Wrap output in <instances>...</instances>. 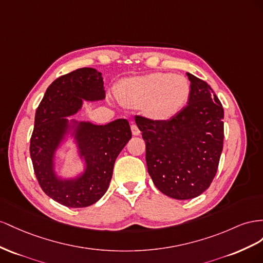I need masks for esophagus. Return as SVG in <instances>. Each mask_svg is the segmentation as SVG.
<instances>
[{
  "mask_svg": "<svg viewBox=\"0 0 263 263\" xmlns=\"http://www.w3.org/2000/svg\"><path fill=\"white\" fill-rule=\"evenodd\" d=\"M131 131H132L133 136H139V134L141 133V131H140V129L138 127V125L134 124V123L131 125Z\"/></svg>",
  "mask_w": 263,
  "mask_h": 263,
  "instance_id": "esophagus-1",
  "label": "esophagus"
}]
</instances>
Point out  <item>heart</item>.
I'll use <instances>...</instances> for the list:
<instances>
[{
	"mask_svg": "<svg viewBox=\"0 0 263 263\" xmlns=\"http://www.w3.org/2000/svg\"><path fill=\"white\" fill-rule=\"evenodd\" d=\"M191 88L185 77L155 72L126 80L123 98L132 106H145L146 114L156 120L176 116L189 100Z\"/></svg>",
	"mask_w": 263,
	"mask_h": 263,
	"instance_id": "obj_1",
	"label": "heart"
}]
</instances>
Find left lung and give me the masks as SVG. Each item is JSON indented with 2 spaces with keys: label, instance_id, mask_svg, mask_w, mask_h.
Listing matches in <instances>:
<instances>
[{
  "label": "left lung",
  "instance_id": "8db88e82",
  "mask_svg": "<svg viewBox=\"0 0 263 263\" xmlns=\"http://www.w3.org/2000/svg\"><path fill=\"white\" fill-rule=\"evenodd\" d=\"M189 104L168 120L136 117L145 141L147 172L156 189L175 199L211 186L223 145V108L206 81L187 72Z\"/></svg>",
  "mask_w": 263,
  "mask_h": 263
}]
</instances>
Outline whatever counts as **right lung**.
<instances>
[{
  "label": "right lung",
  "instance_id": "1",
  "mask_svg": "<svg viewBox=\"0 0 263 263\" xmlns=\"http://www.w3.org/2000/svg\"><path fill=\"white\" fill-rule=\"evenodd\" d=\"M106 97L101 72L79 68L57 78L47 88L36 109L29 154L34 173L44 193L66 207L81 208L98 201L107 192L116 159L132 137L130 124L118 119L106 125L80 122L76 139L87 168L72 181H61L52 171V157L67 127L65 117L81 108L82 99Z\"/></svg>",
  "mask_w": 263,
  "mask_h": 263
}]
</instances>
